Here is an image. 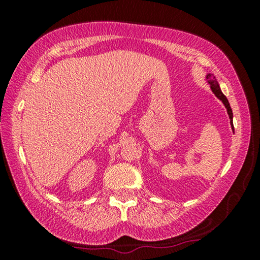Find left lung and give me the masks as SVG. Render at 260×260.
<instances>
[{
  "mask_svg": "<svg viewBox=\"0 0 260 260\" xmlns=\"http://www.w3.org/2000/svg\"><path fill=\"white\" fill-rule=\"evenodd\" d=\"M207 81H208V84L211 85V88H212V91L214 92V94L216 95V97H218L220 101H221L222 103H223V105H225V108L227 109V113H229V116H230V119H231V125H232V129L234 130V127H233V113H232V109H231V106H230V103H229V101H227V98H226V95L222 93L221 92V90H220V86H219V84H218V81H216V79H215V77L213 76V74H207Z\"/></svg>",
  "mask_w": 260,
  "mask_h": 260,
  "instance_id": "8db88e82",
  "label": "left lung"
}]
</instances>
